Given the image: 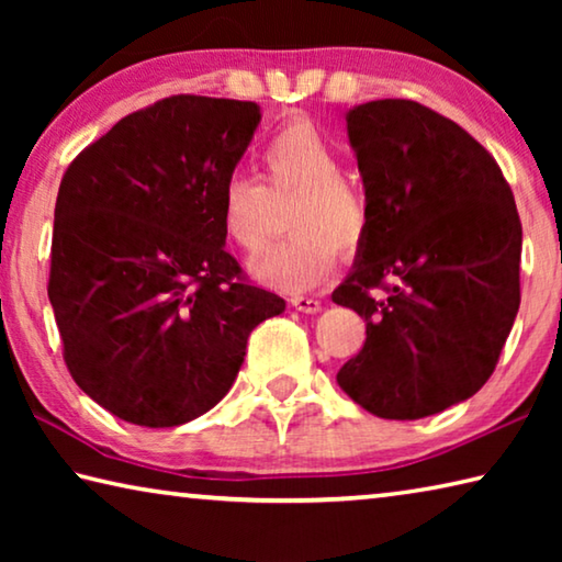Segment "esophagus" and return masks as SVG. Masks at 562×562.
Returning <instances> with one entry per match:
<instances>
[{
	"mask_svg": "<svg viewBox=\"0 0 562 562\" xmlns=\"http://www.w3.org/2000/svg\"><path fill=\"white\" fill-rule=\"evenodd\" d=\"M290 304L294 310L304 312V315H315V312L322 310V302L317 297H304V294H292Z\"/></svg>",
	"mask_w": 562,
	"mask_h": 562,
	"instance_id": "obj_1",
	"label": "esophagus"
}]
</instances>
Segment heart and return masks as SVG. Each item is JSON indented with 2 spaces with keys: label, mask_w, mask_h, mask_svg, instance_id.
Wrapping results in <instances>:
<instances>
[{
  "label": "heart",
  "mask_w": 562,
  "mask_h": 562,
  "mask_svg": "<svg viewBox=\"0 0 562 562\" xmlns=\"http://www.w3.org/2000/svg\"><path fill=\"white\" fill-rule=\"evenodd\" d=\"M262 180L231 176L221 190L223 235L237 250L252 252L265 240L270 195H297L290 211L288 240L262 247L250 272L268 288L304 292L337 268L339 250L357 252L372 231V203L364 190L341 176L339 146L304 116L284 121L260 150Z\"/></svg>",
  "instance_id": "obj_1"
}]
</instances>
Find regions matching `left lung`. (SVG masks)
Instances as JSON below:
<instances>
[{"mask_svg": "<svg viewBox=\"0 0 562 562\" xmlns=\"http://www.w3.org/2000/svg\"><path fill=\"white\" fill-rule=\"evenodd\" d=\"M347 133L372 231L331 292L367 322L337 384L369 414L412 422L496 369L520 304V217L496 158L429 106L361 103Z\"/></svg>", "mask_w": 562, "mask_h": 562, "instance_id": "obj_1", "label": "left lung"}]
</instances>
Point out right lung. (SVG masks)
<instances>
[{
	"instance_id": "1",
	"label": "right lung",
	"mask_w": 562,
	"mask_h": 562,
	"mask_svg": "<svg viewBox=\"0 0 562 562\" xmlns=\"http://www.w3.org/2000/svg\"><path fill=\"white\" fill-rule=\"evenodd\" d=\"M252 101L178 93L71 160L54 207L49 302L83 394L136 426L193 422L231 392L247 337L284 300L225 250L221 190Z\"/></svg>"
}]
</instances>
